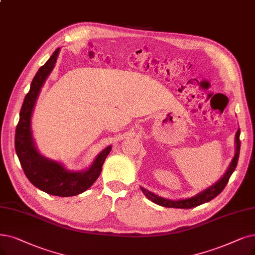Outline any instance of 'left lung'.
<instances>
[{"label":"left lung","instance_id":"obj_1","mask_svg":"<svg viewBox=\"0 0 255 255\" xmlns=\"http://www.w3.org/2000/svg\"><path fill=\"white\" fill-rule=\"evenodd\" d=\"M240 128L237 131L236 135V143H237V151L236 155H234L229 168L227 169L226 174L223 176V178L217 182L215 185H212L211 187L207 188L206 190L202 191L199 195H197L196 197H192L190 199H186V200H179V201H171V200H167V199H163L161 197L156 196L155 193H151L143 188H141L142 191L144 192V195L151 201L156 203V204L163 206V207H167V208H183V209H189V208H193L197 207L203 203H206L211 201L212 199H215L217 196H219L220 193L223 191V189L226 187L227 183L232 175V172L236 169L237 165H238V161H239V156H240V148H241V140H240Z\"/></svg>","mask_w":255,"mask_h":255}]
</instances>
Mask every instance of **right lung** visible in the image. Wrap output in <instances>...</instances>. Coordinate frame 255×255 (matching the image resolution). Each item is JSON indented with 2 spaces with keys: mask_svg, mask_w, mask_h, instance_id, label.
I'll return each instance as SVG.
<instances>
[{
  "mask_svg": "<svg viewBox=\"0 0 255 255\" xmlns=\"http://www.w3.org/2000/svg\"><path fill=\"white\" fill-rule=\"evenodd\" d=\"M59 52L57 48L47 63L40 67L32 79L29 92L25 96L19 112V120L15 129L14 145L19 163L28 180L38 189L49 195L57 197H72L79 195L92 186L101 172L104 162L111 151L108 146L97 156L93 165L86 171L72 172L66 170L57 162L48 160L40 156L33 143L30 130V121L35 100L40 88L52 71Z\"/></svg>",
  "mask_w": 255,
  "mask_h": 255,
  "instance_id": "1",
  "label": "right lung"
}]
</instances>
